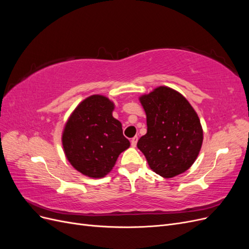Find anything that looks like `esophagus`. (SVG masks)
Listing matches in <instances>:
<instances>
[{
    "instance_id": "obj_1",
    "label": "esophagus",
    "mask_w": 249,
    "mask_h": 249,
    "mask_svg": "<svg viewBox=\"0 0 249 249\" xmlns=\"http://www.w3.org/2000/svg\"><path fill=\"white\" fill-rule=\"evenodd\" d=\"M137 141H138V137H133L132 138V140H131V145L133 146V147H136V145H137Z\"/></svg>"
}]
</instances>
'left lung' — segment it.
Masks as SVG:
<instances>
[{
  "instance_id": "left-lung-1",
  "label": "left lung",
  "mask_w": 249,
  "mask_h": 249,
  "mask_svg": "<svg viewBox=\"0 0 249 249\" xmlns=\"http://www.w3.org/2000/svg\"><path fill=\"white\" fill-rule=\"evenodd\" d=\"M139 101L147 133L137 143L150 169L165 178L189 169L201 148L203 134L196 112L175 89L160 86Z\"/></svg>"
}]
</instances>
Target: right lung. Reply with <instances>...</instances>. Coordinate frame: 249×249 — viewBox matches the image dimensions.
<instances>
[{
    "instance_id": "1",
    "label": "right lung",
    "mask_w": 249,
    "mask_h": 249,
    "mask_svg": "<svg viewBox=\"0 0 249 249\" xmlns=\"http://www.w3.org/2000/svg\"><path fill=\"white\" fill-rule=\"evenodd\" d=\"M113 110L114 104L108 97L94 94L81 102L65 124L64 154L82 175L104 178L114 167L118 156L130 147Z\"/></svg>"
}]
</instances>
